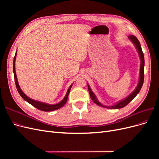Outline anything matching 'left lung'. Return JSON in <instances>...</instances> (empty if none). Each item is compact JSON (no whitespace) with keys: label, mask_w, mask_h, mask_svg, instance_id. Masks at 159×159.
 <instances>
[{"label":"left lung","mask_w":159,"mask_h":159,"mask_svg":"<svg viewBox=\"0 0 159 159\" xmlns=\"http://www.w3.org/2000/svg\"><path fill=\"white\" fill-rule=\"evenodd\" d=\"M129 38L132 40V42L134 43V44L135 45L137 49L138 50L139 54V56H140V58H141V68H140V77H139V81L137 87L135 89V90H134L133 92L129 96H128V97L126 99L122 100L121 102H120L117 103V104L113 105V106L106 107V106H104V105H102L98 102L97 99H96L95 95L92 92V91L91 90L89 86L88 85V90H89V93L90 94L91 99H92V101L95 104L98 105L99 106L105 107V108H109V109H110V108H111V109L123 108L124 107H125L129 102H131V101L136 97V95L139 93V92L140 91V90L142 88L143 82H144V66H145V59H144V54H143V52L142 51V48H141L140 42H139V41L137 38L134 36H129Z\"/></svg>","instance_id":"8db88e82"}]
</instances>
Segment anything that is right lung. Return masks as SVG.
Listing matches in <instances>:
<instances>
[{
    "label": "right lung",
    "instance_id": "obj_1",
    "mask_svg": "<svg viewBox=\"0 0 159 159\" xmlns=\"http://www.w3.org/2000/svg\"><path fill=\"white\" fill-rule=\"evenodd\" d=\"M16 52L15 54V56H14V62H13V72H14V81H15V84L16 86V89L18 91L19 94L20 95L21 97L25 99L26 102H27L28 103H29L30 104H31L32 105H33L34 107H35L36 108H37L38 109H39L40 111H54L56 109H58L60 108H61V107H63L64 105L66 104L67 100H68V95L70 93V91L71 89V88L72 85L70 86V88L68 89V91H67V93L65 96V98H64V99L61 101V102H60L59 103L56 104V105H48L44 103H41L39 102H36V101L33 100L30 98H29L24 93L22 92V91L21 90L20 86L18 85V80H17V78H16V71H15V60H16Z\"/></svg>",
    "mask_w": 159,
    "mask_h": 159
}]
</instances>
